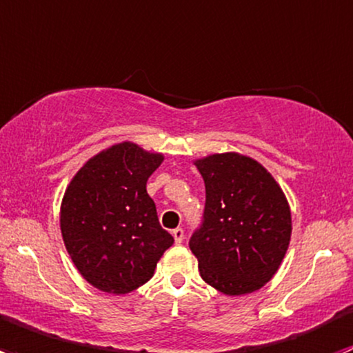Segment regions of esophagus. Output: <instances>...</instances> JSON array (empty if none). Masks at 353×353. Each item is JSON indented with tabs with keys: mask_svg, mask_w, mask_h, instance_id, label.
Masks as SVG:
<instances>
[{
	"mask_svg": "<svg viewBox=\"0 0 353 353\" xmlns=\"http://www.w3.org/2000/svg\"><path fill=\"white\" fill-rule=\"evenodd\" d=\"M172 236H174V241H176L177 244H181L184 241V230L183 229H174Z\"/></svg>",
	"mask_w": 353,
	"mask_h": 353,
	"instance_id": "34e87169",
	"label": "esophagus"
}]
</instances>
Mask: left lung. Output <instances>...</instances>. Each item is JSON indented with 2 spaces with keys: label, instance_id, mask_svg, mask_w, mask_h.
<instances>
[{
  "label": "left lung",
  "instance_id": "8db88e82",
  "mask_svg": "<svg viewBox=\"0 0 353 353\" xmlns=\"http://www.w3.org/2000/svg\"><path fill=\"white\" fill-rule=\"evenodd\" d=\"M205 181L201 227L190 248L199 275L225 295L259 290L282 265L292 234L290 206L272 174L236 152L194 160Z\"/></svg>",
  "mask_w": 353,
  "mask_h": 353
}]
</instances>
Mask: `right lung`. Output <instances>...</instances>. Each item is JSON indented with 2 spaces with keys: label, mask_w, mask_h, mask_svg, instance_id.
Returning a JSON list of instances; mask_svg holds the SVG:
<instances>
[{
  "label": "right lung",
  "mask_w": 353,
  "mask_h": 353,
  "mask_svg": "<svg viewBox=\"0 0 353 353\" xmlns=\"http://www.w3.org/2000/svg\"><path fill=\"white\" fill-rule=\"evenodd\" d=\"M162 160V154L123 141L87 160L68 184L59 216L63 241L80 275L99 290H137L174 244L147 193Z\"/></svg>",
  "instance_id": "1"
}]
</instances>
